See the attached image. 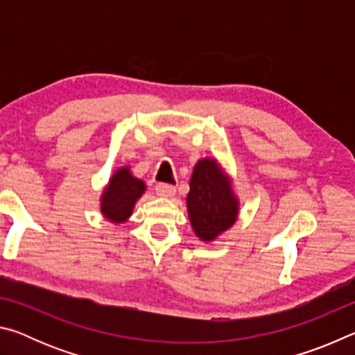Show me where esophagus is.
Segmentation results:
<instances>
[{
	"instance_id": "obj_1",
	"label": "esophagus",
	"mask_w": 355,
	"mask_h": 355,
	"mask_svg": "<svg viewBox=\"0 0 355 355\" xmlns=\"http://www.w3.org/2000/svg\"><path fill=\"white\" fill-rule=\"evenodd\" d=\"M156 194L161 196V197H172L173 194H175V186L173 184H167V183H158L156 184Z\"/></svg>"
}]
</instances>
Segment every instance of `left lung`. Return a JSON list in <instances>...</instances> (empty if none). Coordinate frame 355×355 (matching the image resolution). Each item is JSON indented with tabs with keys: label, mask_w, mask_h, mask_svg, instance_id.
Wrapping results in <instances>:
<instances>
[{
	"label": "left lung",
	"mask_w": 355,
	"mask_h": 355,
	"mask_svg": "<svg viewBox=\"0 0 355 355\" xmlns=\"http://www.w3.org/2000/svg\"><path fill=\"white\" fill-rule=\"evenodd\" d=\"M186 203L191 225L203 241H213L236 220L238 199L214 159H200L196 164Z\"/></svg>",
	"instance_id": "obj_1"
}]
</instances>
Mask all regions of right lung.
<instances>
[{
    "instance_id": "right-lung-1",
    "label": "right lung",
    "mask_w": 355,
    "mask_h": 355,
    "mask_svg": "<svg viewBox=\"0 0 355 355\" xmlns=\"http://www.w3.org/2000/svg\"><path fill=\"white\" fill-rule=\"evenodd\" d=\"M146 191L142 180L131 175L128 167H122L112 178L101 196V213L114 224L127 220L133 213L135 203Z\"/></svg>"
}]
</instances>
